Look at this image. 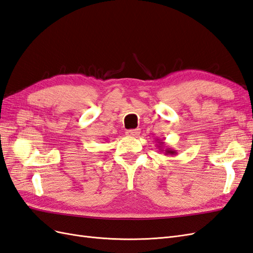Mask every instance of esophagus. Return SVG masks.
<instances>
[{
    "label": "esophagus",
    "mask_w": 253,
    "mask_h": 253,
    "mask_svg": "<svg viewBox=\"0 0 253 253\" xmlns=\"http://www.w3.org/2000/svg\"><path fill=\"white\" fill-rule=\"evenodd\" d=\"M126 134L128 136H136L140 134V129H128L126 130Z\"/></svg>",
    "instance_id": "34e87169"
}]
</instances>
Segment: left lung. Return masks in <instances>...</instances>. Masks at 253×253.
<instances>
[{"instance_id": "8db88e82", "label": "left lung", "mask_w": 253, "mask_h": 253, "mask_svg": "<svg viewBox=\"0 0 253 253\" xmlns=\"http://www.w3.org/2000/svg\"><path fill=\"white\" fill-rule=\"evenodd\" d=\"M157 141H158V144H157L158 148L160 149V151H164L165 155H167V156H175V155H177V151L175 149H171L169 147L165 146V143L162 140L157 139Z\"/></svg>"}]
</instances>
